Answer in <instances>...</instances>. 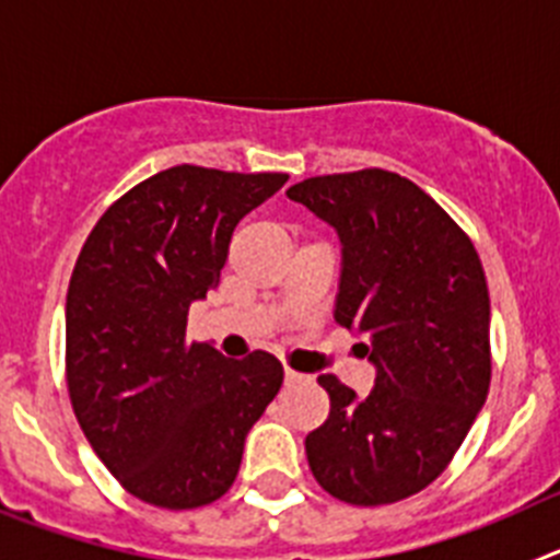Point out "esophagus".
Here are the masks:
<instances>
[{
  "label": "esophagus",
  "instance_id": "34e87169",
  "mask_svg": "<svg viewBox=\"0 0 560 560\" xmlns=\"http://www.w3.org/2000/svg\"><path fill=\"white\" fill-rule=\"evenodd\" d=\"M283 375H285V384H303V381H308V375L296 373V370H291V368H285Z\"/></svg>",
  "mask_w": 560,
  "mask_h": 560
}]
</instances>
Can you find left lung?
<instances>
[{
	"instance_id": "left-lung-1",
	"label": "left lung",
	"mask_w": 560,
	"mask_h": 560,
	"mask_svg": "<svg viewBox=\"0 0 560 560\" xmlns=\"http://www.w3.org/2000/svg\"><path fill=\"white\" fill-rule=\"evenodd\" d=\"M285 196L339 235L334 319L368 339L375 364L368 398L319 375L330 415L305 438L311 471L341 502H400L446 471L488 398L482 264L452 215L398 173L314 176Z\"/></svg>"
}]
</instances>
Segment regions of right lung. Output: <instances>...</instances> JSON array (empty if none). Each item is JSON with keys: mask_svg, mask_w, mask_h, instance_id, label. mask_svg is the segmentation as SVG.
I'll return each mask as SVG.
<instances>
[{"mask_svg": "<svg viewBox=\"0 0 560 560\" xmlns=\"http://www.w3.org/2000/svg\"><path fill=\"white\" fill-rule=\"evenodd\" d=\"M285 173L176 165L114 201L67 291V387L97 457L167 511L230 491L244 443L283 384L271 353L187 345V311L219 285L232 232Z\"/></svg>", "mask_w": 560, "mask_h": 560, "instance_id": "add662e5", "label": "right lung"}]
</instances>
